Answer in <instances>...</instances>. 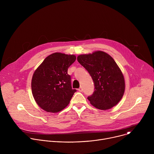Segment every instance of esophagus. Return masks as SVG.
Returning <instances> with one entry per match:
<instances>
[{
    "label": "esophagus",
    "mask_w": 154,
    "mask_h": 154,
    "mask_svg": "<svg viewBox=\"0 0 154 154\" xmlns=\"http://www.w3.org/2000/svg\"><path fill=\"white\" fill-rule=\"evenodd\" d=\"M78 90H79V91H80V92H82V91H83V88H82V86H80L79 88L78 89Z\"/></svg>",
    "instance_id": "1"
}]
</instances>
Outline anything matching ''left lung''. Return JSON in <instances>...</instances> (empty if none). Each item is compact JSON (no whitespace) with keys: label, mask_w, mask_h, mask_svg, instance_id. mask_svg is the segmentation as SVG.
<instances>
[{"label":"left lung","mask_w":154,"mask_h":154,"mask_svg":"<svg viewBox=\"0 0 154 154\" xmlns=\"http://www.w3.org/2000/svg\"><path fill=\"white\" fill-rule=\"evenodd\" d=\"M77 61L90 74L94 91L88 97L92 105L105 110L118 104L125 91L124 75L113 58L102 51L80 55Z\"/></svg>","instance_id":"8db88e82"}]
</instances>
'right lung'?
<instances>
[{
  "instance_id": "right-lung-1",
  "label": "right lung",
  "mask_w": 154,
  "mask_h": 154,
  "mask_svg": "<svg viewBox=\"0 0 154 154\" xmlns=\"http://www.w3.org/2000/svg\"><path fill=\"white\" fill-rule=\"evenodd\" d=\"M75 60L74 55L54 53L35 70L32 79V94L44 110L57 113L69 103L77 90L72 88L68 69Z\"/></svg>"
}]
</instances>
